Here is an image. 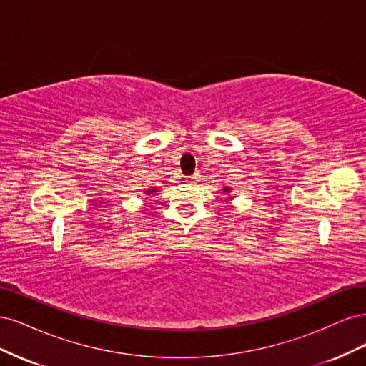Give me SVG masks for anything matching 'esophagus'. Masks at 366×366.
Instances as JSON below:
<instances>
[{"mask_svg": "<svg viewBox=\"0 0 366 366\" xmlns=\"http://www.w3.org/2000/svg\"><path fill=\"white\" fill-rule=\"evenodd\" d=\"M198 179H200V177H198V174H194L191 177H187V182H189V183H197Z\"/></svg>", "mask_w": 366, "mask_h": 366, "instance_id": "obj_1", "label": "esophagus"}]
</instances>
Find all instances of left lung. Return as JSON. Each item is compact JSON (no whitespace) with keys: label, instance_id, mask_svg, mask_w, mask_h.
Here are the masks:
<instances>
[{"label":"left lung","instance_id":"left-lung-1","mask_svg":"<svg viewBox=\"0 0 366 366\" xmlns=\"http://www.w3.org/2000/svg\"><path fill=\"white\" fill-rule=\"evenodd\" d=\"M224 191H230V189H227V187H226V189Z\"/></svg>","mask_w":366,"mask_h":366}]
</instances>
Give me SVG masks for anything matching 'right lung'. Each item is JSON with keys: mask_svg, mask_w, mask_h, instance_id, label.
Instances as JSON below:
<instances>
[{"mask_svg": "<svg viewBox=\"0 0 366 366\" xmlns=\"http://www.w3.org/2000/svg\"><path fill=\"white\" fill-rule=\"evenodd\" d=\"M148 192H149V194H152V192H156V189H149Z\"/></svg>", "mask_w": 366, "mask_h": 366, "instance_id": "add662e5", "label": "right lung"}]
</instances>
